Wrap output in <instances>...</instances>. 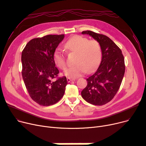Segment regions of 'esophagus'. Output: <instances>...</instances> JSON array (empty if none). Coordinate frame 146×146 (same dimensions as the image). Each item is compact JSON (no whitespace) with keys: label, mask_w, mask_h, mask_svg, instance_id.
I'll list each match as a JSON object with an SVG mask.
<instances>
[{"label":"esophagus","mask_w":146,"mask_h":146,"mask_svg":"<svg viewBox=\"0 0 146 146\" xmlns=\"http://www.w3.org/2000/svg\"><path fill=\"white\" fill-rule=\"evenodd\" d=\"M75 80L74 79H73V78H67V82H70L73 81V80Z\"/></svg>","instance_id":"34e87169"}]
</instances>
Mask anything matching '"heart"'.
Masks as SVG:
<instances>
[{
  "label": "heart",
  "instance_id": "1",
  "mask_svg": "<svg viewBox=\"0 0 146 146\" xmlns=\"http://www.w3.org/2000/svg\"><path fill=\"white\" fill-rule=\"evenodd\" d=\"M64 47L69 51L76 54V65L69 67L64 72L68 78H76L90 72L96 68L101 60L102 52L100 43L96 40H89L87 37L75 35L66 42ZM55 65L61 70L66 67V55L61 49H56L53 55Z\"/></svg>",
  "mask_w": 146,
  "mask_h": 146
}]
</instances>
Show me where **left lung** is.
I'll return each mask as SVG.
<instances>
[{
  "label": "left lung",
  "mask_w": 146,
  "mask_h": 146,
  "mask_svg": "<svg viewBox=\"0 0 146 146\" xmlns=\"http://www.w3.org/2000/svg\"><path fill=\"white\" fill-rule=\"evenodd\" d=\"M82 33L92 36L100 43L102 59L97 71L86 79L88 85L81 95L88 103L102 106L114 98L121 85L125 71L124 57L122 50L109 37L90 30Z\"/></svg>",
  "instance_id": "left-lung-1"
}]
</instances>
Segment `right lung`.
Listing matches in <instances>:
<instances>
[{
    "label": "right lung",
    "mask_w": 146,
    "mask_h": 146,
    "mask_svg": "<svg viewBox=\"0 0 146 146\" xmlns=\"http://www.w3.org/2000/svg\"><path fill=\"white\" fill-rule=\"evenodd\" d=\"M64 35H49L30 40L21 54L22 76L29 96L43 106L53 105L64 96L66 76L58 77L53 55ZM56 78L55 81L53 79Z\"/></svg>",
    "instance_id": "obj_1"
}]
</instances>
